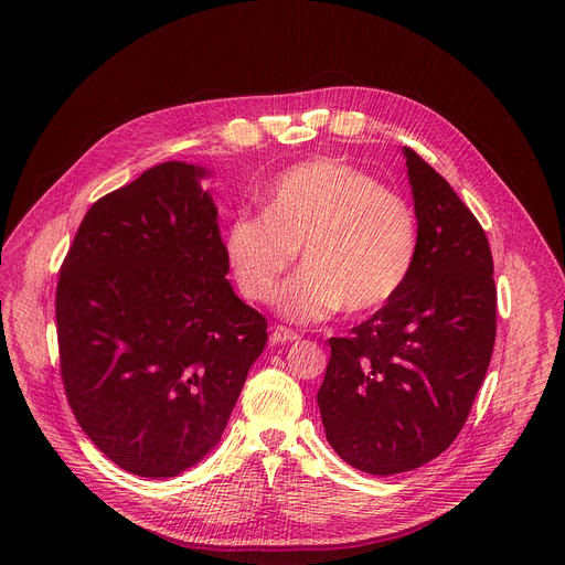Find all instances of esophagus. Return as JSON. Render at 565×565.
I'll return each mask as SVG.
<instances>
[{
	"mask_svg": "<svg viewBox=\"0 0 565 565\" xmlns=\"http://www.w3.org/2000/svg\"><path fill=\"white\" fill-rule=\"evenodd\" d=\"M297 333L292 331V329H286V327H273V331H270V343L273 345H284V343H292V341H297Z\"/></svg>",
	"mask_w": 565,
	"mask_h": 565,
	"instance_id": "1",
	"label": "esophagus"
}]
</instances>
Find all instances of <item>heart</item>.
I'll return each instance as SVG.
<instances>
[{
    "label": "heart",
    "mask_w": 565,
    "mask_h": 565,
    "mask_svg": "<svg viewBox=\"0 0 565 565\" xmlns=\"http://www.w3.org/2000/svg\"><path fill=\"white\" fill-rule=\"evenodd\" d=\"M418 247V217L406 198L338 159L288 168L266 188L260 217L238 215L224 234L232 277L258 305L277 297L299 249L305 268L279 297L292 322L384 307L411 277Z\"/></svg>",
    "instance_id": "1"
}]
</instances>
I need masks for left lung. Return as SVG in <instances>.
I'll list each match as a JSON object with an SVG mask.
<instances>
[{
  "label": "left lung",
  "instance_id": "left-lung-1",
  "mask_svg": "<svg viewBox=\"0 0 565 565\" xmlns=\"http://www.w3.org/2000/svg\"><path fill=\"white\" fill-rule=\"evenodd\" d=\"M408 168L420 247L399 292L329 338L318 391L335 455L370 475L420 468L468 420L495 345L493 256L477 217L411 147Z\"/></svg>",
  "mask_w": 565,
  "mask_h": 565
}]
</instances>
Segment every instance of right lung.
Returning <instances> with one entry per match:
<instances>
[{
    "label": "right lung",
    "instance_id": "obj_1",
    "mask_svg": "<svg viewBox=\"0 0 565 565\" xmlns=\"http://www.w3.org/2000/svg\"><path fill=\"white\" fill-rule=\"evenodd\" d=\"M206 168L168 161L97 200L61 266L74 418L113 463L177 477L222 438L268 322L227 281Z\"/></svg>",
    "mask_w": 565,
    "mask_h": 565
}]
</instances>
